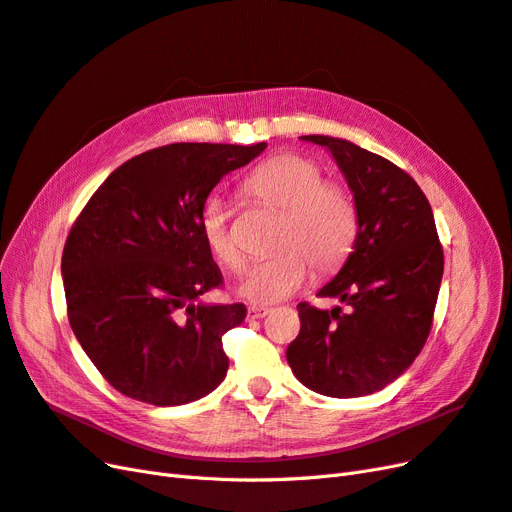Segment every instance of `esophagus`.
<instances>
[{"mask_svg": "<svg viewBox=\"0 0 512 512\" xmlns=\"http://www.w3.org/2000/svg\"><path fill=\"white\" fill-rule=\"evenodd\" d=\"M267 314H271V309L262 307V305H252L250 309H247V316L250 318H265Z\"/></svg>", "mask_w": 512, "mask_h": 512, "instance_id": "34e87169", "label": "esophagus"}]
</instances>
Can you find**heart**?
Listing matches in <instances>:
<instances>
[{"label":"heart","instance_id":"heart-1","mask_svg":"<svg viewBox=\"0 0 512 512\" xmlns=\"http://www.w3.org/2000/svg\"><path fill=\"white\" fill-rule=\"evenodd\" d=\"M258 203L284 211L277 237L282 252L260 260L245 273L241 294L252 303L269 305L297 292L314 267L322 273L344 262L359 228V211L346 185L324 181L316 160L282 153L262 162L245 183ZM200 235L213 258L228 271H241L245 254L230 224V209L218 194L200 211Z\"/></svg>","mask_w":512,"mask_h":512}]
</instances>
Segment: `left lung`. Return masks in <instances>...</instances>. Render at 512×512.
Returning a JSON list of instances; mask_svg holds the SVG:
<instances>
[{"mask_svg":"<svg viewBox=\"0 0 512 512\" xmlns=\"http://www.w3.org/2000/svg\"><path fill=\"white\" fill-rule=\"evenodd\" d=\"M301 138L333 153L354 194L359 230L346 265L318 292L348 312L299 303L301 331L286 359L320 395H371L404 374L427 342L442 243L427 196L404 168L342 138Z\"/></svg>","mask_w":512,"mask_h":512,"instance_id":"obj_1","label":"left lung"}]
</instances>
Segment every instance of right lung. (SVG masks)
I'll return each instance as SVG.
<instances>
[{
	"instance_id": "1",
	"label": "right lung",
	"mask_w": 512,
	"mask_h": 512,
	"mask_svg": "<svg viewBox=\"0 0 512 512\" xmlns=\"http://www.w3.org/2000/svg\"><path fill=\"white\" fill-rule=\"evenodd\" d=\"M265 143H173L106 177L72 224L61 256L70 327L106 382L136 401L181 406L226 378V331L243 303H196L222 273L200 211L230 170Z\"/></svg>"
}]
</instances>
